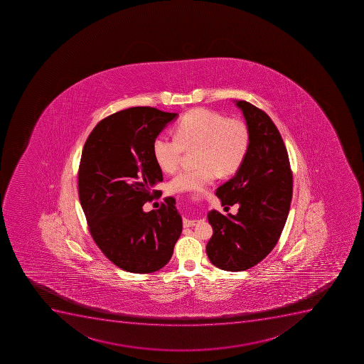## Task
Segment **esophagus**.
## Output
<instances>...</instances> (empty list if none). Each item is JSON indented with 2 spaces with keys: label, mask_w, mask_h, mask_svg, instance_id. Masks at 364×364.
Instances as JSON below:
<instances>
[{
  "label": "esophagus",
  "mask_w": 364,
  "mask_h": 364,
  "mask_svg": "<svg viewBox=\"0 0 364 364\" xmlns=\"http://www.w3.org/2000/svg\"><path fill=\"white\" fill-rule=\"evenodd\" d=\"M196 220H187L186 218V220H183V225L186 228L194 227L196 225Z\"/></svg>",
  "instance_id": "34e87169"
}]
</instances>
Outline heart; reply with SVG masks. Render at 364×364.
Segmentation results:
<instances>
[{"instance_id":"obj_1","label":"heart","mask_w":364,"mask_h":364,"mask_svg":"<svg viewBox=\"0 0 364 364\" xmlns=\"http://www.w3.org/2000/svg\"><path fill=\"white\" fill-rule=\"evenodd\" d=\"M176 137L160 134L154 139L153 154L162 171L178 169L184 151H195L197 167L177 173L170 181L173 193L200 191L218 176L236 173L248 153V127L237 119H227L220 112L195 109L176 124Z\"/></svg>"}]
</instances>
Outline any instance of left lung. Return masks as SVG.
I'll return each mask as SVG.
<instances>
[{
	"instance_id": "left-lung-1",
	"label": "left lung",
	"mask_w": 364,
	"mask_h": 364,
	"mask_svg": "<svg viewBox=\"0 0 364 364\" xmlns=\"http://www.w3.org/2000/svg\"><path fill=\"white\" fill-rule=\"evenodd\" d=\"M245 116L248 153L235 176L218 188L222 205L238 204L236 215L208 213L214 234L207 245L211 263L227 272L252 268L272 252L288 218L292 173L282 136L263 110L234 101Z\"/></svg>"
}]
</instances>
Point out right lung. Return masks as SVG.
<instances>
[{"mask_svg": "<svg viewBox=\"0 0 364 364\" xmlns=\"http://www.w3.org/2000/svg\"><path fill=\"white\" fill-rule=\"evenodd\" d=\"M176 117L151 107L124 109L97 123L83 146L78 196L89 231L101 252L128 272L164 268L182 232L173 197L159 210L143 211L162 194L154 189L164 181L154 139Z\"/></svg>", "mask_w": 364, "mask_h": 364, "instance_id": "obj_1", "label": "right lung"}]
</instances>
